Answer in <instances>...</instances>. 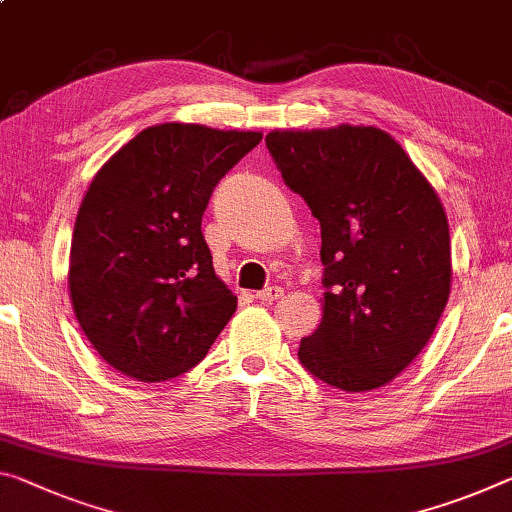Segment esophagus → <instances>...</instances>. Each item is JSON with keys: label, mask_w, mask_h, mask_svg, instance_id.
I'll return each mask as SVG.
<instances>
[{"label": "esophagus", "mask_w": 512, "mask_h": 512, "mask_svg": "<svg viewBox=\"0 0 512 512\" xmlns=\"http://www.w3.org/2000/svg\"><path fill=\"white\" fill-rule=\"evenodd\" d=\"M282 294H285V289L282 287H269V289H262V291H257V298L262 300V303H273V300H278V298H282Z\"/></svg>", "instance_id": "obj_1"}]
</instances>
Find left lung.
Masks as SVG:
<instances>
[{
    "instance_id": "obj_1",
    "label": "left lung",
    "mask_w": 512,
    "mask_h": 512,
    "mask_svg": "<svg viewBox=\"0 0 512 512\" xmlns=\"http://www.w3.org/2000/svg\"><path fill=\"white\" fill-rule=\"evenodd\" d=\"M266 148L321 225L323 319L300 339V364L344 392L389 383L428 344L449 300L440 198L383 129L271 132Z\"/></svg>"
}]
</instances>
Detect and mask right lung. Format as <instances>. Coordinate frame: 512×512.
<instances>
[{"label": "right lung", "mask_w": 512, "mask_h": 512, "mask_svg": "<svg viewBox=\"0 0 512 512\" xmlns=\"http://www.w3.org/2000/svg\"><path fill=\"white\" fill-rule=\"evenodd\" d=\"M262 141L164 123L143 129L93 177L70 248V298L102 360L159 383L205 358L237 310L216 278L202 214L227 170Z\"/></svg>", "instance_id": "1"}]
</instances>
